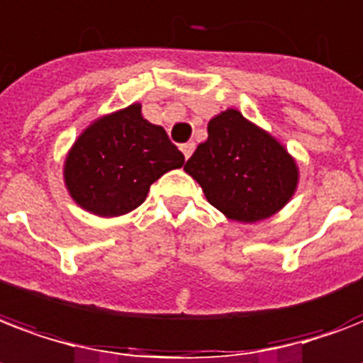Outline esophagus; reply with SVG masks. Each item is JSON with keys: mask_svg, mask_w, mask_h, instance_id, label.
I'll return each mask as SVG.
<instances>
[{"mask_svg": "<svg viewBox=\"0 0 363 363\" xmlns=\"http://www.w3.org/2000/svg\"><path fill=\"white\" fill-rule=\"evenodd\" d=\"M194 148H196V145H194V143H184V145H181V150H182V154H184V157H186V160L192 156Z\"/></svg>", "mask_w": 363, "mask_h": 363, "instance_id": "obj_1", "label": "esophagus"}]
</instances>
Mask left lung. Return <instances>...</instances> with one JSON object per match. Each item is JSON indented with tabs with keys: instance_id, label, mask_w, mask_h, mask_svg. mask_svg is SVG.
Wrapping results in <instances>:
<instances>
[{
	"instance_id": "left-lung-1",
	"label": "left lung",
	"mask_w": 363,
	"mask_h": 363,
	"mask_svg": "<svg viewBox=\"0 0 363 363\" xmlns=\"http://www.w3.org/2000/svg\"><path fill=\"white\" fill-rule=\"evenodd\" d=\"M207 133L184 165L207 201L240 223H257L280 211L298 177L286 148L238 110L213 118Z\"/></svg>"
}]
</instances>
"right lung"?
I'll list each match as a JSON object with an SVG mask.
<instances>
[{
	"mask_svg": "<svg viewBox=\"0 0 363 363\" xmlns=\"http://www.w3.org/2000/svg\"><path fill=\"white\" fill-rule=\"evenodd\" d=\"M184 156L162 127L131 104L95 121L66 157L65 179L72 198L101 217H118L145 201L163 173L182 167Z\"/></svg>",
	"mask_w": 363,
	"mask_h": 363,
	"instance_id": "obj_1",
	"label": "right lung"
}]
</instances>
